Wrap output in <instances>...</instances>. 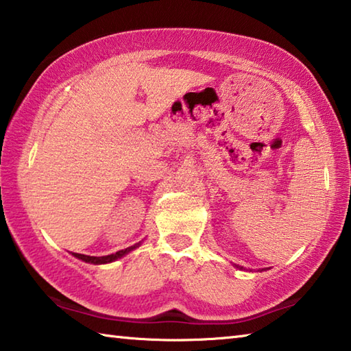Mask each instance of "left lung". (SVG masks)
I'll list each match as a JSON object with an SVG mask.
<instances>
[{"label":"left lung","instance_id":"left-lung-1","mask_svg":"<svg viewBox=\"0 0 351 351\" xmlns=\"http://www.w3.org/2000/svg\"><path fill=\"white\" fill-rule=\"evenodd\" d=\"M237 267H238V265H237Z\"/></svg>","mask_w":351,"mask_h":351}]
</instances>
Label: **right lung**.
<instances>
[{
    "label": "right lung",
    "mask_w": 351,
    "mask_h": 351,
    "mask_svg": "<svg viewBox=\"0 0 351 351\" xmlns=\"http://www.w3.org/2000/svg\"><path fill=\"white\" fill-rule=\"evenodd\" d=\"M139 244L136 245H132V247H127L124 250H119L117 253H112V254H107V256H87V254H81V253H72L75 258H78L81 261H84V263L88 264H107V263H113V261H117L119 258H123L124 254H127L129 252H132L133 248H136Z\"/></svg>",
    "instance_id": "obj_1"
}]
</instances>
